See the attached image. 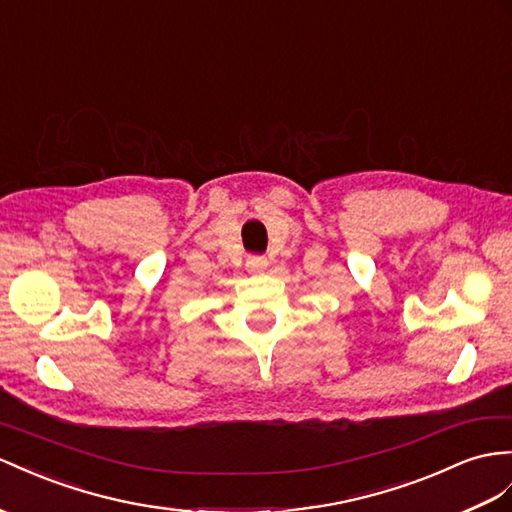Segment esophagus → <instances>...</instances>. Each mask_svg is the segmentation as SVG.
I'll return each mask as SVG.
<instances>
[{"label":"esophagus","mask_w":512,"mask_h":512,"mask_svg":"<svg viewBox=\"0 0 512 512\" xmlns=\"http://www.w3.org/2000/svg\"><path fill=\"white\" fill-rule=\"evenodd\" d=\"M266 268H268V259L266 257L253 255V257L246 259V270L251 272V274H261V272H266Z\"/></svg>","instance_id":"34e87169"}]
</instances>
